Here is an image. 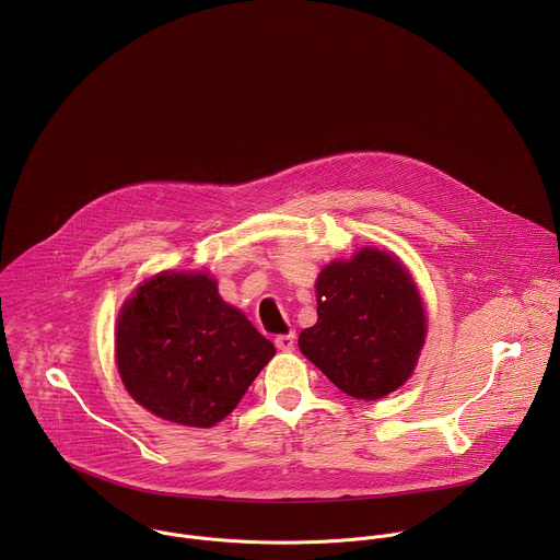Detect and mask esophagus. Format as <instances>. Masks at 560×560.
Segmentation results:
<instances>
[{
    "label": "esophagus",
    "mask_w": 560,
    "mask_h": 560,
    "mask_svg": "<svg viewBox=\"0 0 560 560\" xmlns=\"http://www.w3.org/2000/svg\"><path fill=\"white\" fill-rule=\"evenodd\" d=\"M276 347L280 351H293L295 349V334H282L276 338Z\"/></svg>",
    "instance_id": "obj_1"
}]
</instances>
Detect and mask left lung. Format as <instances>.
<instances>
[{"mask_svg":"<svg viewBox=\"0 0 560 560\" xmlns=\"http://www.w3.org/2000/svg\"><path fill=\"white\" fill-rule=\"evenodd\" d=\"M424 334L409 271L395 254L362 247L320 271L317 323L300 334V349L345 395L375 400L409 380Z\"/></svg>","mask_w":560,"mask_h":560,"instance_id":"1","label":"left lung"}]
</instances>
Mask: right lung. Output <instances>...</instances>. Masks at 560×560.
Returning a JSON list of instances; mask_svg holds the SVG:
<instances>
[{"instance_id": "1", "label": "right lung", "mask_w": 560, "mask_h": 560, "mask_svg": "<svg viewBox=\"0 0 560 560\" xmlns=\"http://www.w3.org/2000/svg\"><path fill=\"white\" fill-rule=\"evenodd\" d=\"M273 353L207 273L151 278L125 302L116 325V364L127 393L185 427L224 420Z\"/></svg>"}]
</instances>
